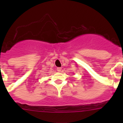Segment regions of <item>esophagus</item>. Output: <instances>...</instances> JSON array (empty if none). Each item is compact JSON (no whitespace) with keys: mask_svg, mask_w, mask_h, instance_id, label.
<instances>
[{"mask_svg":"<svg viewBox=\"0 0 123 123\" xmlns=\"http://www.w3.org/2000/svg\"><path fill=\"white\" fill-rule=\"evenodd\" d=\"M56 70H57L58 72H61V71H62V68L58 67V68H56Z\"/></svg>","mask_w":123,"mask_h":123,"instance_id":"34e87169","label":"esophagus"}]
</instances>
